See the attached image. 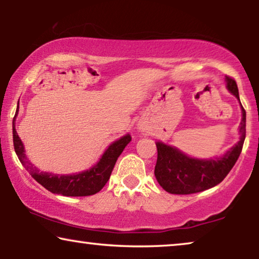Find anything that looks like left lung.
<instances>
[{"label":"left lung","instance_id":"1","mask_svg":"<svg viewBox=\"0 0 259 259\" xmlns=\"http://www.w3.org/2000/svg\"><path fill=\"white\" fill-rule=\"evenodd\" d=\"M226 87L239 100L238 87L235 79L226 76ZM240 102V101H239ZM242 106V104H240ZM242 121L239 125L240 139L231 150L221 158H191L178 148L158 141V158L154 176L159 185L172 194H191L201 192L222 183L238 160L245 140L246 113L242 106Z\"/></svg>","mask_w":259,"mask_h":259}]
</instances>
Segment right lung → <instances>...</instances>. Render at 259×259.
Here are the masks:
<instances>
[{"label":"right lung","instance_id":"add662e5","mask_svg":"<svg viewBox=\"0 0 259 259\" xmlns=\"http://www.w3.org/2000/svg\"><path fill=\"white\" fill-rule=\"evenodd\" d=\"M131 139L132 138H131L130 134H126V136L120 138L119 140L109 145L98 164L94 165L92 168L87 169V171L67 176L53 175V173L48 172H41L40 169H37L28 160L26 153H24L22 141H21L16 133L15 118L13 120L14 148H15L21 164L45 189L51 191L52 193L62 194V196L67 197H84L98 193L108 182L119 155L122 153L123 148L127 146Z\"/></svg>","mask_w":259,"mask_h":259}]
</instances>
